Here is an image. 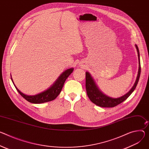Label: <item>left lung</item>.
Returning a JSON list of instances; mask_svg holds the SVG:
<instances>
[{"label":"left lung","instance_id":"1","mask_svg":"<svg viewBox=\"0 0 149 149\" xmlns=\"http://www.w3.org/2000/svg\"><path fill=\"white\" fill-rule=\"evenodd\" d=\"M136 47L138 53V58H139V72L137 77V79L135 82V84L132 88L130 90V91L127 93L124 96L120 97L113 99L110 97H108L104 94L97 87V85L94 82V79L89 74V72H86V88L87 96L90 100L95 104L102 107H115L119 104L125 101L130 95L134 91L136 88L139 80L140 76L141 73V65H140V53L138 46L136 45Z\"/></svg>","mask_w":149,"mask_h":149}]
</instances>
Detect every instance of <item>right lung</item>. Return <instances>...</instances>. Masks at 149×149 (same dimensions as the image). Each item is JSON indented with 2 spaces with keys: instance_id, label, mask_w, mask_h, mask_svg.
Returning <instances> with one entry per match:
<instances>
[{
  "instance_id": "obj_1",
  "label": "right lung",
  "mask_w": 149,
  "mask_h": 149,
  "mask_svg": "<svg viewBox=\"0 0 149 149\" xmlns=\"http://www.w3.org/2000/svg\"><path fill=\"white\" fill-rule=\"evenodd\" d=\"M73 70H74L73 68L68 69L60 75V77L56 80V81L53 84V85L51 87H50L47 90L41 93L36 94V95H34V96H28V95H26V94H23L16 87L14 84H13V85H14L17 90L21 94V96L23 97L26 100H27L30 103L38 104V103H43L45 102H48L53 100L58 97V96L60 94L62 89V87L63 86V84L65 83V81H66V78L68 77L70 75L72 72ZM11 79L12 81V78Z\"/></svg>"
}]
</instances>
